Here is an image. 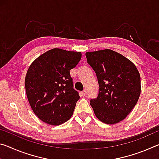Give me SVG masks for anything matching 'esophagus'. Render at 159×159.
<instances>
[{
	"label": "esophagus",
	"mask_w": 159,
	"mask_h": 159,
	"mask_svg": "<svg viewBox=\"0 0 159 159\" xmlns=\"http://www.w3.org/2000/svg\"><path fill=\"white\" fill-rule=\"evenodd\" d=\"M82 94H83V95L85 96L86 95H87V92H86V90H83V91H82Z\"/></svg>",
	"instance_id": "34e87169"
}]
</instances>
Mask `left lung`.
Instances as JSON below:
<instances>
[{"instance_id":"8db88e82","label":"left lung","mask_w":159,"mask_h":159,"mask_svg":"<svg viewBox=\"0 0 159 159\" xmlns=\"http://www.w3.org/2000/svg\"><path fill=\"white\" fill-rule=\"evenodd\" d=\"M85 56L99 87L98 97L90 99L94 113L107 124L118 123L130 114L140 95L138 70L128 59L109 49L88 52Z\"/></svg>"}]
</instances>
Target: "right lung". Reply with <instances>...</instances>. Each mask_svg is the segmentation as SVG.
Masks as SVG:
<instances>
[{"instance_id":"obj_1","label":"right lung","mask_w":159,"mask_h":159,"mask_svg":"<svg viewBox=\"0 0 159 159\" xmlns=\"http://www.w3.org/2000/svg\"><path fill=\"white\" fill-rule=\"evenodd\" d=\"M80 59V52L54 48L29 66L25 83L26 96L34 114L42 121L58 125L73 115L80 97L73 88L70 70Z\"/></svg>"}]
</instances>
